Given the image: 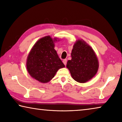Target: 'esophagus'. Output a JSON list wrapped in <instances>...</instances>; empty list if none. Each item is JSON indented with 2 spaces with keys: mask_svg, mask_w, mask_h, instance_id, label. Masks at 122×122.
Here are the masks:
<instances>
[{
  "mask_svg": "<svg viewBox=\"0 0 122 122\" xmlns=\"http://www.w3.org/2000/svg\"><path fill=\"white\" fill-rule=\"evenodd\" d=\"M67 59H64L63 60V63H64V65H65V66L66 65V64H67Z\"/></svg>",
  "mask_w": 122,
  "mask_h": 122,
  "instance_id": "34e87169",
  "label": "esophagus"
}]
</instances>
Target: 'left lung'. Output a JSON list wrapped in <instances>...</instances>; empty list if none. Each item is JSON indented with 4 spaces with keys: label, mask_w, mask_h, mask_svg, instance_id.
Listing matches in <instances>:
<instances>
[{
    "label": "left lung",
    "mask_w": 122,
    "mask_h": 122,
    "mask_svg": "<svg viewBox=\"0 0 122 122\" xmlns=\"http://www.w3.org/2000/svg\"><path fill=\"white\" fill-rule=\"evenodd\" d=\"M67 68L75 81L83 83L93 78L97 73L99 62L92 47L82 39H78L74 44Z\"/></svg>",
    "instance_id": "left-lung-1"
}]
</instances>
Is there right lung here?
<instances>
[{"instance_id":"add662e5","label":"right lung","mask_w":122,"mask_h":122,"mask_svg":"<svg viewBox=\"0 0 122 122\" xmlns=\"http://www.w3.org/2000/svg\"><path fill=\"white\" fill-rule=\"evenodd\" d=\"M57 38L48 36L38 40L29 53L26 68L32 77L45 83L54 77L59 69L65 67L54 49Z\"/></svg>"}]
</instances>
